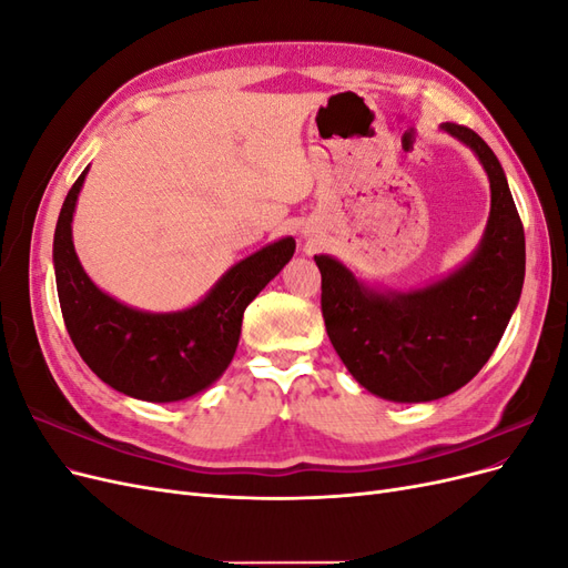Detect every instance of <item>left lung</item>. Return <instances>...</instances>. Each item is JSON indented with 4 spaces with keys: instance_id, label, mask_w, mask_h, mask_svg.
I'll return each instance as SVG.
<instances>
[{
    "instance_id": "left-lung-1",
    "label": "left lung",
    "mask_w": 568,
    "mask_h": 568,
    "mask_svg": "<svg viewBox=\"0 0 568 568\" xmlns=\"http://www.w3.org/2000/svg\"><path fill=\"white\" fill-rule=\"evenodd\" d=\"M440 130L467 144L490 180V217L469 261L398 294L369 288L336 257L315 255L334 351L359 386L393 403L438 400L469 384L500 343L524 286V225L500 161L474 130Z\"/></svg>"
}]
</instances>
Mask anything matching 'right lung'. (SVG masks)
<instances>
[{"instance_id": "right-lung-1", "label": "right lung", "mask_w": 568, "mask_h": 568, "mask_svg": "<svg viewBox=\"0 0 568 568\" xmlns=\"http://www.w3.org/2000/svg\"><path fill=\"white\" fill-rule=\"evenodd\" d=\"M84 175L68 192L54 232L57 291L73 346L101 382L130 398H192L230 367L246 305L291 261L296 242L284 236L244 257L186 311H134L104 294L78 261L71 222Z\"/></svg>"}]
</instances>
